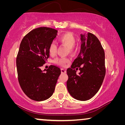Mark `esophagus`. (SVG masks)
<instances>
[{"label":"esophagus","mask_w":125,"mask_h":125,"mask_svg":"<svg viewBox=\"0 0 125 125\" xmlns=\"http://www.w3.org/2000/svg\"><path fill=\"white\" fill-rule=\"evenodd\" d=\"M61 73H65L66 71V69H63V68H61Z\"/></svg>","instance_id":"1"}]
</instances>
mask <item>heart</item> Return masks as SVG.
Returning <instances> with one entry per match:
<instances>
[{
  "instance_id": "heart-1",
  "label": "heart",
  "mask_w": 125,
  "mask_h": 125,
  "mask_svg": "<svg viewBox=\"0 0 125 125\" xmlns=\"http://www.w3.org/2000/svg\"><path fill=\"white\" fill-rule=\"evenodd\" d=\"M58 42L60 44L67 47L69 53L72 54L75 53L76 50L74 47V45L76 42V38L73 33L71 32H67V33L62 34L58 39ZM56 51H57V47H56V44L53 42H52L49 46L48 51L49 54L51 56L54 55L56 53ZM70 59L69 58L59 57L54 59L53 62L59 65L64 66L65 65L66 63H68Z\"/></svg>"
}]
</instances>
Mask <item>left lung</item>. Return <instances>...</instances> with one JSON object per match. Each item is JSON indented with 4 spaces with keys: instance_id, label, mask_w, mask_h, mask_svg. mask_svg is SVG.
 I'll return each instance as SVG.
<instances>
[{
    "instance_id": "8db88e82",
    "label": "left lung",
    "mask_w": 125,
    "mask_h": 125,
    "mask_svg": "<svg viewBox=\"0 0 125 125\" xmlns=\"http://www.w3.org/2000/svg\"><path fill=\"white\" fill-rule=\"evenodd\" d=\"M81 40L80 53L66 71V86L73 98L86 101L98 92L103 83L106 73L105 52L93 33L81 34ZM78 69L80 72L77 75L76 70Z\"/></svg>"
}]
</instances>
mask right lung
Segmentation results:
<instances>
[{
  "label": "right lung",
  "mask_w": 125,
  "mask_h": 125,
  "mask_svg": "<svg viewBox=\"0 0 125 125\" xmlns=\"http://www.w3.org/2000/svg\"><path fill=\"white\" fill-rule=\"evenodd\" d=\"M57 31L48 27H40L27 33L20 43L16 57L18 81L25 94L36 101L52 96L58 78L60 68L51 65L46 72L41 66L49 57V46L57 36Z\"/></svg>",
  "instance_id": "1"
}]
</instances>
